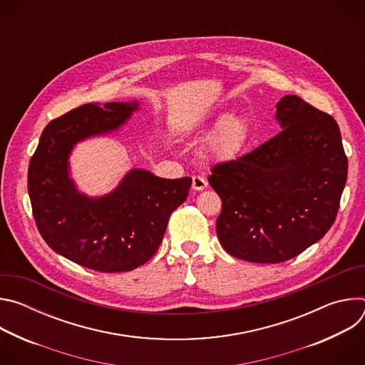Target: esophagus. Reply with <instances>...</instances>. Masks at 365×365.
Returning <instances> with one entry per match:
<instances>
[{"label": "esophagus", "mask_w": 365, "mask_h": 365, "mask_svg": "<svg viewBox=\"0 0 365 365\" xmlns=\"http://www.w3.org/2000/svg\"><path fill=\"white\" fill-rule=\"evenodd\" d=\"M206 180L202 176H193L192 178V189L193 190H203L206 187Z\"/></svg>", "instance_id": "1"}]
</instances>
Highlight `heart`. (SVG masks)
I'll list each match as a JSON object with an SVG mask.
<instances>
[{
    "label": "heart",
    "instance_id": "heart-1",
    "mask_svg": "<svg viewBox=\"0 0 365 365\" xmlns=\"http://www.w3.org/2000/svg\"><path fill=\"white\" fill-rule=\"evenodd\" d=\"M252 125L244 115L222 114L206 128L205 135L211 137L207 151L215 160H232L245 150L251 140Z\"/></svg>",
    "mask_w": 365,
    "mask_h": 365
}]
</instances>
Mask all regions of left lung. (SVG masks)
I'll use <instances>...</instances> for the list:
<instances>
[{
  "label": "left lung",
  "mask_w": 365,
  "mask_h": 365,
  "mask_svg": "<svg viewBox=\"0 0 365 365\" xmlns=\"http://www.w3.org/2000/svg\"><path fill=\"white\" fill-rule=\"evenodd\" d=\"M282 131L207 178L222 210L224 250L251 263H282L318 242L332 227L348 160L336 121L296 95L276 103Z\"/></svg>",
  "instance_id": "obj_1"
}]
</instances>
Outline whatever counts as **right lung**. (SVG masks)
Returning <instances> with one entry per match:
<instances>
[{
    "label": "right lung",
    "mask_w": 365,
    "mask_h": 365,
    "mask_svg": "<svg viewBox=\"0 0 365 365\" xmlns=\"http://www.w3.org/2000/svg\"><path fill=\"white\" fill-rule=\"evenodd\" d=\"M137 110V101L75 108L47 124L30 160L29 195L40 235L58 254L96 272H130L147 263L192 185L190 178L131 169L107 195L78 190L69 168L73 147L118 131Z\"/></svg>",
    "instance_id": "1"
}]
</instances>
